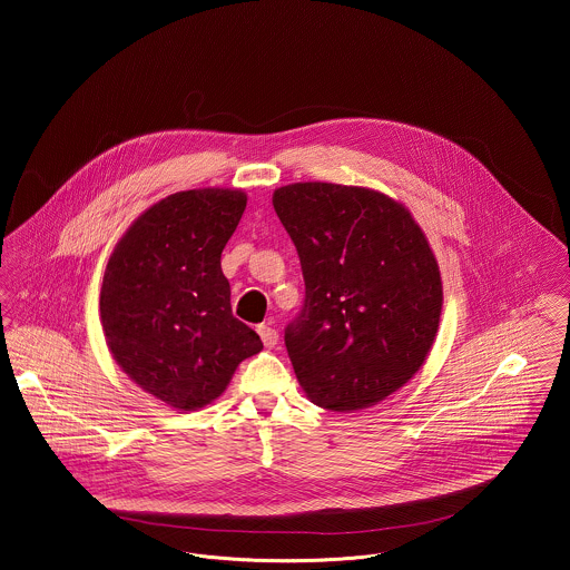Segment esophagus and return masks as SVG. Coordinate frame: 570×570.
Returning a JSON list of instances; mask_svg holds the SVG:
<instances>
[{"label":"esophagus","instance_id":"1","mask_svg":"<svg viewBox=\"0 0 570 570\" xmlns=\"http://www.w3.org/2000/svg\"><path fill=\"white\" fill-rule=\"evenodd\" d=\"M258 335H261V340H263V344H265V348H273L275 344H277V340H279V335H277V331L273 328L272 325H261L258 326Z\"/></svg>","mask_w":570,"mask_h":570}]
</instances>
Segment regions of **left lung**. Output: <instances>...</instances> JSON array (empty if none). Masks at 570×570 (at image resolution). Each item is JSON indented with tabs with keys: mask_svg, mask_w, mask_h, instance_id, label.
<instances>
[{
	"mask_svg": "<svg viewBox=\"0 0 570 570\" xmlns=\"http://www.w3.org/2000/svg\"><path fill=\"white\" fill-rule=\"evenodd\" d=\"M273 209L305 279L284 335L298 384L333 412L376 406L421 370L440 325L425 233L402 203L358 186L291 184L273 191Z\"/></svg>",
	"mask_w": 570,
	"mask_h": 570,
	"instance_id": "8db88e82",
	"label": "left lung"
}]
</instances>
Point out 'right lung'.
Listing matches in <instances>:
<instances>
[{"label": "right lung", "mask_w": 570, "mask_h": 570, "mask_svg": "<svg viewBox=\"0 0 570 570\" xmlns=\"http://www.w3.org/2000/svg\"><path fill=\"white\" fill-rule=\"evenodd\" d=\"M247 196L230 188L170 194L117 242L100 291L112 358L145 393L190 412L212 404L263 342L233 316L222 249Z\"/></svg>", "instance_id": "obj_1"}]
</instances>
